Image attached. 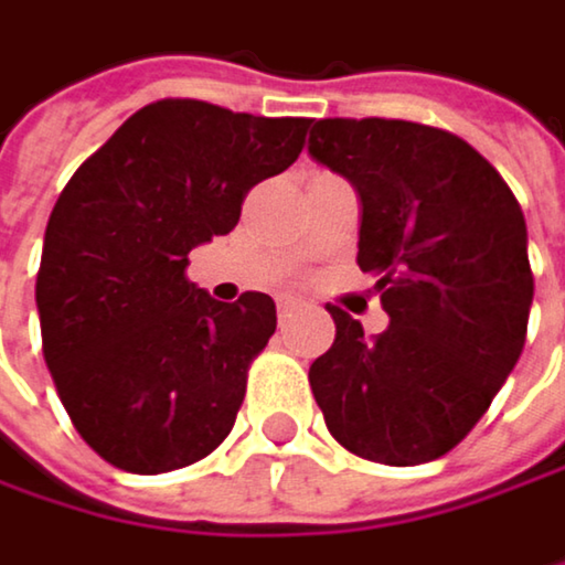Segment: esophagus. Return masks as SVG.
<instances>
[{
	"label": "esophagus",
	"instance_id": "esophagus-1",
	"mask_svg": "<svg viewBox=\"0 0 565 565\" xmlns=\"http://www.w3.org/2000/svg\"><path fill=\"white\" fill-rule=\"evenodd\" d=\"M299 306H302L299 299H292V296H282V299L276 302V309H279V322L286 326V322H289V319H292V316L299 312Z\"/></svg>",
	"mask_w": 565,
	"mask_h": 565
}]
</instances>
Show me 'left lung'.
<instances>
[{
  "instance_id": "obj_1",
  "label": "left lung",
  "mask_w": 565,
  "mask_h": 565,
  "mask_svg": "<svg viewBox=\"0 0 565 565\" xmlns=\"http://www.w3.org/2000/svg\"><path fill=\"white\" fill-rule=\"evenodd\" d=\"M309 153L362 200L359 266L392 326L369 339L329 306L335 342L309 369L332 437L379 463L444 457L513 372L533 302L526 223L467 141L385 118H326Z\"/></svg>"
}]
</instances>
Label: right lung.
<instances>
[{
    "mask_svg": "<svg viewBox=\"0 0 565 565\" xmlns=\"http://www.w3.org/2000/svg\"><path fill=\"white\" fill-rule=\"evenodd\" d=\"M306 128L163 98L65 183L35 279L42 352L75 430L108 463L163 473L230 434L276 302L210 299L186 279V253L239 223L249 186L299 157Z\"/></svg>",
    "mask_w": 565,
    "mask_h": 565,
    "instance_id": "add662e5",
    "label": "right lung"
}]
</instances>
